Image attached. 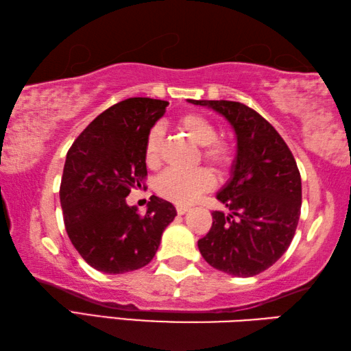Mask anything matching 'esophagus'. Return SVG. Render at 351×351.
Here are the masks:
<instances>
[{
	"label": "esophagus",
	"mask_w": 351,
	"mask_h": 351,
	"mask_svg": "<svg viewBox=\"0 0 351 351\" xmlns=\"http://www.w3.org/2000/svg\"><path fill=\"white\" fill-rule=\"evenodd\" d=\"M177 210V214H180V216H183V214H186L189 211V206H185V205H179L176 208Z\"/></svg>",
	"instance_id": "esophagus-1"
}]
</instances>
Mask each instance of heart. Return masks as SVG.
<instances>
[{"mask_svg":"<svg viewBox=\"0 0 351 351\" xmlns=\"http://www.w3.org/2000/svg\"><path fill=\"white\" fill-rule=\"evenodd\" d=\"M177 128L191 138L202 149V158L214 166L217 172H225L232 163V147L222 138H217L216 126L210 119L197 112H186L177 119ZM163 134L158 128L147 132L143 145L145 162L156 168L162 160ZM156 191L177 205H188L214 186V176L208 168H197L189 172L165 171L156 180Z\"/></svg>","mask_w":351,"mask_h":351,"instance_id":"obj_1","label":"heart"}]
</instances>
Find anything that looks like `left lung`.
Returning <instances> with one entry per match:
<instances>
[{
    "instance_id": "obj_1",
    "label": "left lung",
    "mask_w": 351,
    "mask_h": 351,
    "mask_svg": "<svg viewBox=\"0 0 351 351\" xmlns=\"http://www.w3.org/2000/svg\"><path fill=\"white\" fill-rule=\"evenodd\" d=\"M223 115L236 132L231 179L217 193L230 210L213 213V226L197 242L204 259L219 271L251 278L273 265L298 228L302 183L290 147L279 132L243 103L188 100Z\"/></svg>"
}]
</instances>
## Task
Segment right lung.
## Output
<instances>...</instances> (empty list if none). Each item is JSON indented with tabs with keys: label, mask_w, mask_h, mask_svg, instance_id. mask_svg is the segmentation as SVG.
<instances>
[{
	"label": "right lung",
	"mask_w": 351,
	"mask_h": 351,
	"mask_svg": "<svg viewBox=\"0 0 351 351\" xmlns=\"http://www.w3.org/2000/svg\"><path fill=\"white\" fill-rule=\"evenodd\" d=\"M168 101L134 97L104 110L73 141L61 177L66 232L92 268L134 271L156 256L166 226L177 216L152 195L145 216L126 197L147 176L143 145Z\"/></svg>",
	"instance_id": "right-lung-1"
}]
</instances>
